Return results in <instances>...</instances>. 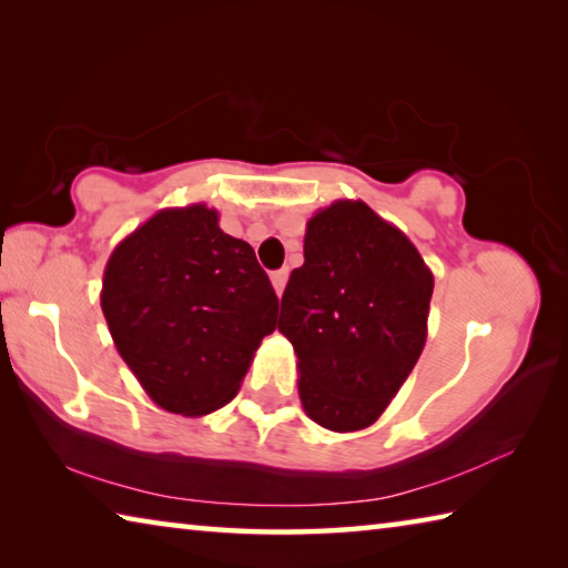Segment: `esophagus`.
<instances>
[{
	"label": "esophagus",
	"instance_id": "1",
	"mask_svg": "<svg viewBox=\"0 0 568 568\" xmlns=\"http://www.w3.org/2000/svg\"><path fill=\"white\" fill-rule=\"evenodd\" d=\"M271 277H273V287H275V293H277V295H283V291H285V283H287V267H281V271H275Z\"/></svg>",
	"mask_w": 568,
	"mask_h": 568
}]
</instances>
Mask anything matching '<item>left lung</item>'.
<instances>
[{
    "label": "left lung",
    "mask_w": 568,
    "mask_h": 568,
    "mask_svg": "<svg viewBox=\"0 0 568 568\" xmlns=\"http://www.w3.org/2000/svg\"><path fill=\"white\" fill-rule=\"evenodd\" d=\"M303 255L277 321L297 355L303 408L323 428L361 430L420 358L434 275L398 227L351 200L307 223Z\"/></svg>",
    "instance_id": "obj_1"
}]
</instances>
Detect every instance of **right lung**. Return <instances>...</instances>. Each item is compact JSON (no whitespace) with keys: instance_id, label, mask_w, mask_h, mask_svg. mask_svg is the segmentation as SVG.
<instances>
[{"instance_id":"add662e5","label":"right lung","mask_w":568,"mask_h":568,"mask_svg":"<svg viewBox=\"0 0 568 568\" xmlns=\"http://www.w3.org/2000/svg\"><path fill=\"white\" fill-rule=\"evenodd\" d=\"M122 361L172 413L205 416L235 396L275 331L277 295L245 240L205 205L162 210L122 240L102 281Z\"/></svg>"}]
</instances>
